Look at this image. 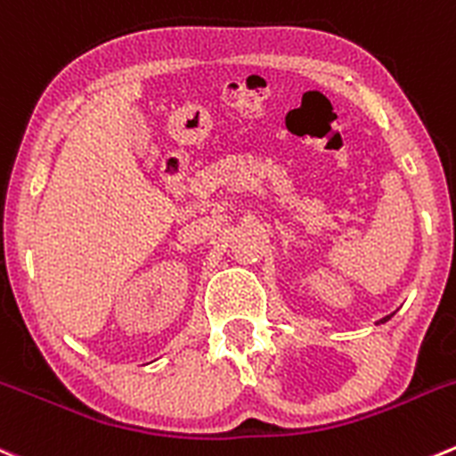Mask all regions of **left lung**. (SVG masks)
I'll return each instance as SVG.
<instances>
[{
  "mask_svg": "<svg viewBox=\"0 0 456 456\" xmlns=\"http://www.w3.org/2000/svg\"><path fill=\"white\" fill-rule=\"evenodd\" d=\"M390 316H392V314H390ZM390 316H386V318H381V321H379V322H386V321H390Z\"/></svg>",
  "mask_w": 456,
  "mask_h": 456,
  "instance_id": "obj_1",
  "label": "left lung"
}]
</instances>
